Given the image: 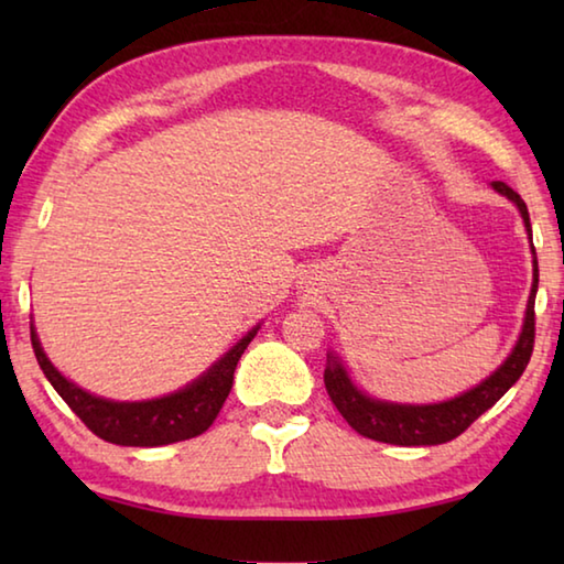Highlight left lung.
I'll use <instances>...</instances> for the list:
<instances>
[{
	"mask_svg": "<svg viewBox=\"0 0 564 564\" xmlns=\"http://www.w3.org/2000/svg\"><path fill=\"white\" fill-rule=\"evenodd\" d=\"M498 194L518 206L522 216L524 231L530 236L532 243V226L528 206L520 198L518 191H512L502 181H492L490 184ZM532 248V289L528 299V308H524V321L520 338L514 340V348L510 356L500 362L498 370L480 380L475 388L465 390V393L455 395L443 403H427V405H410V403H390V400L370 398L366 390H360L348 373V368L343 366V360L336 352H328L326 362V390L333 400V405L338 408V413L348 420L352 431L360 433L362 437L378 443L390 445H441L453 441V437L467 431L485 410H490L498 400L508 393V390L518 383L522 370L528 368L532 356V343H534V295H538V256Z\"/></svg>",
	"mask_w": 564,
	"mask_h": 564,
	"instance_id": "left-lung-1",
	"label": "left lung"
}]
</instances>
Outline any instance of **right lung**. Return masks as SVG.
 I'll list each match as a JSON object with an SVG mask.
<instances>
[{
	"label": "right lung",
	"mask_w": 564,
	"mask_h": 564,
	"mask_svg": "<svg viewBox=\"0 0 564 564\" xmlns=\"http://www.w3.org/2000/svg\"><path fill=\"white\" fill-rule=\"evenodd\" d=\"M32 348L36 362L44 370V376L54 386L56 393L69 405L82 423L89 427L94 435L113 445H131V447H159L178 441H188L206 433L224 408L228 393L234 386V370L241 360L248 343L253 340L259 326H253L236 346L224 352L206 373L198 376L194 383L184 386L176 393L151 398V400H109L94 395L89 390L72 383L64 378L54 362L46 358V352L36 336L32 323Z\"/></svg>",
	"instance_id": "right-lung-1"
}]
</instances>
